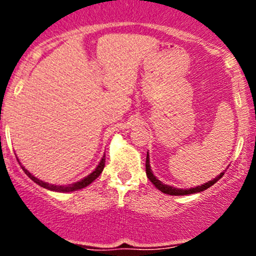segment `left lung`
Listing matches in <instances>:
<instances>
[{"instance_id":"obj_1","label":"left lung","mask_w":256,"mask_h":256,"mask_svg":"<svg viewBox=\"0 0 256 256\" xmlns=\"http://www.w3.org/2000/svg\"><path fill=\"white\" fill-rule=\"evenodd\" d=\"M146 177L149 178V180H150L152 183L154 184L155 186H156L161 192L167 194V195H173V196L190 195V194H196V192H204V190L208 189V188H210V186H212L213 184H216V182H218L219 179L222 178V176H224V172H222L218 176V177H216L214 179H212V180L207 182V183L200 185V186L192 188V189H178V188L171 186V185L164 184L162 182L158 180V179L155 177L154 174H152V170H150V164H149V155L148 154H146Z\"/></svg>"}]
</instances>
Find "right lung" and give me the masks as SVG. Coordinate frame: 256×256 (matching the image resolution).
I'll return each mask as SVG.
<instances>
[{
	"mask_svg": "<svg viewBox=\"0 0 256 256\" xmlns=\"http://www.w3.org/2000/svg\"><path fill=\"white\" fill-rule=\"evenodd\" d=\"M104 162H106V158L104 156V158H101V161H100V164L98 165V167H96V168H95V171H94L92 173H90V174L86 176V177H85V178L80 179V180H79V182H76V183H72V184H68V185H54V184L46 183V182L40 180V179H38V178L34 177V174H31V173L28 172L24 166H22V171L26 173V176H28V178H31L32 180L34 182V183H37L38 185H40V186H42V188H46V189L52 190V192H76V190L83 189V188L88 186V185L92 183V182L95 180V179L98 178L100 174H101L102 171H104Z\"/></svg>",
	"mask_w": 256,
	"mask_h": 256,
	"instance_id": "obj_1",
	"label": "right lung"
}]
</instances>
